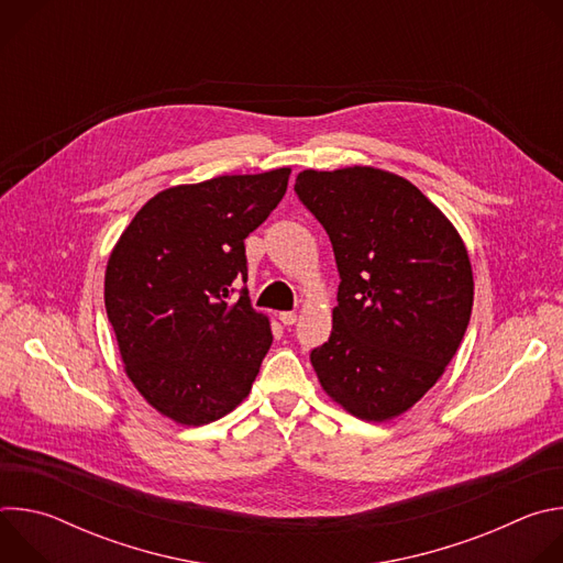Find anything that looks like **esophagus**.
Returning a JSON list of instances; mask_svg holds the SVG:
<instances>
[{
	"label": "esophagus",
	"mask_w": 563,
	"mask_h": 563,
	"mask_svg": "<svg viewBox=\"0 0 563 563\" xmlns=\"http://www.w3.org/2000/svg\"><path fill=\"white\" fill-rule=\"evenodd\" d=\"M278 318H280V323H283V325H287V328L296 323V313H294V311H280V313H278Z\"/></svg>",
	"instance_id": "obj_1"
}]
</instances>
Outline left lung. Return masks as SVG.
I'll list each match as a JSON object with an SVG mask.
<instances>
[{
	"mask_svg": "<svg viewBox=\"0 0 563 563\" xmlns=\"http://www.w3.org/2000/svg\"><path fill=\"white\" fill-rule=\"evenodd\" d=\"M341 276L328 343L309 358L350 415L387 421L441 378L470 323L474 283L452 222L406 178L372 167L298 174Z\"/></svg>",
	"mask_w": 563,
	"mask_h": 563,
	"instance_id": "8db88e82",
	"label": "left lung"
}]
</instances>
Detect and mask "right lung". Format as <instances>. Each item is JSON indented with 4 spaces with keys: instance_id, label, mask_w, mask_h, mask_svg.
Masks as SVG:
<instances>
[{
    "instance_id": "obj_1",
    "label": "right lung",
    "mask_w": 563,
    "mask_h": 563,
    "mask_svg": "<svg viewBox=\"0 0 563 563\" xmlns=\"http://www.w3.org/2000/svg\"><path fill=\"white\" fill-rule=\"evenodd\" d=\"M289 169L218 176L153 196L120 235L104 305L126 374L148 404L205 426L243 400L274 341L252 307L245 238L287 191Z\"/></svg>"
}]
</instances>
